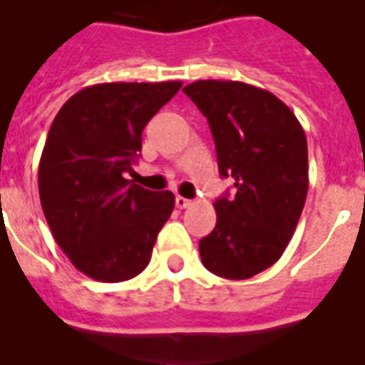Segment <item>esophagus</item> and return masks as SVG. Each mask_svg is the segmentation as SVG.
Instances as JSON below:
<instances>
[{
  "instance_id": "1",
  "label": "esophagus",
  "mask_w": 365,
  "mask_h": 365,
  "mask_svg": "<svg viewBox=\"0 0 365 365\" xmlns=\"http://www.w3.org/2000/svg\"><path fill=\"white\" fill-rule=\"evenodd\" d=\"M175 203H177V207L179 209H186L192 205V200H186V197H182V196H177L175 197Z\"/></svg>"
}]
</instances>
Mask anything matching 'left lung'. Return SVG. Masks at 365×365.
I'll list each match as a JSON object with an SVG mask.
<instances>
[{"instance_id":"left-lung-1","label":"left lung","mask_w":365,"mask_h":365,"mask_svg":"<svg viewBox=\"0 0 365 365\" xmlns=\"http://www.w3.org/2000/svg\"><path fill=\"white\" fill-rule=\"evenodd\" d=\"M182 91L209 121L222 177L236 194L213 203L217 225L200 240L209 272L247 279L278 261L309 192V146L276 95L244 81L200 80Z\"/></svg>"}]
</instances>
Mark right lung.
<instances>
[{
  "instance_id": "obj_1",
  "label": "right lung",
  "mask_w": 365,
  "mask_h": 365,
  "mask_svg": "<svg viewBox=\"0 0 365 365\" xmlns=\"http://www.w3.org/2000/svg\"><path fill=\"white\" fill-rule=\"evenodd\" d=\"M182 81L97 83L62 104L38 169L41 209L53 238L80 272L115 284L150 262L173 192L125 179L143 148V129Z\"/></svg>"
}]
</instances>
